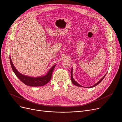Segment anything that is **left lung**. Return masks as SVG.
Wrapping results in <instances>:
<instances>
[{"mask_svg":"<svg viewBox=\"0 0 122 122\" xmlns=\"http://www.w3.org/2000/svg\"><path fill=\"white\" fill-rule=\"evenodd\" d=\"M73 69L72 68V69H71V81H72V83L74 84V85H76V86H79V87H82V86H81V85H80V84H79L78 83H77V82H76V81H75L73 79V75H72V70ZM105 76H106V75L104 76H103V77L100 80V81H98V82H97L96 84H94V85H93V86H90V87H88V88H89V87H94V86H97V84H98L99 83H100L101 81H102L103 80V78H104V77H105Z\"/></svg>","mask_w":122,"mask_h":122,"instance_id":"obj_1","label":"left lung"}]
</instances>
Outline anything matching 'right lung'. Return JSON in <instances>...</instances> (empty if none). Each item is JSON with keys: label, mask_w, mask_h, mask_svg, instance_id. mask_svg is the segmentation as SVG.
Here are the masks:
<instances>
[{"label": "right lung", "mask_w": 122, "mask_h": 122, "mask_svg": "<svg viewBox=\"0 0 122 122\" xmlns=\"http://www.w3.org/2000/svg\"><path fill=\"white\" fill-rule=\"evenodd\" d=\"M10 62L12 70L14 72V73H15L17 77L25 84L30 86H43V85L48 83L49 82V81L51 79L53 71L54 68H55V67L56 66V65H54L52 68L49 70L47 74L45 76H42V77H29V76H25L20 73L19 72L15 69V67L13 65L10 57Z\"/></svg>", "instance_id": "obj_1"}]
</instances>
